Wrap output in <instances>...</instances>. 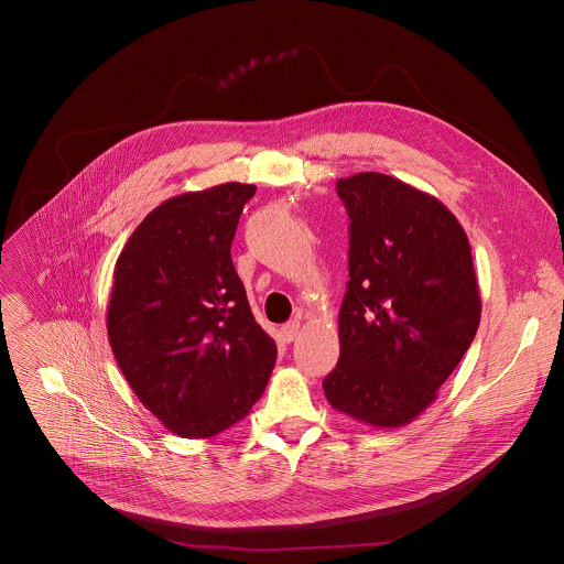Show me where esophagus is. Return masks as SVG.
<instances>
[{
	"instance_id": "1",
	"label": "esophagus",
	"mask_w": 564,
	"mask_h": 564,
	"mask_svg": "<svg viewBox=\"0 0 564 564\" xmlns=\"http://www.w3.org/2000/svg\"><path fill=\"white\" fill-rule=\"evenodd\" d=\"M299 333H301V322L299 319H292V322L281 326V335H283L285 341H294L299 337Z\"/></svg>"
}]
</instances>
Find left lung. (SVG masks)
I'll return each mask as SVG.
<instances>
[{
	"instance_id": "1",
	"label": "left lung",
	"mask_w": 564,
	"mask_h": 564,
	"mask_svg": "<svg viewBox=\"0 0 564 564\" xmlns=\"http://www.w3.org/2000/svg\"><path fill=\"white\" fill-rule=\"evenodd\" d=\"M350 218L339 361L328 404L368 426L398 429L435 402L480 324L465 229L435 196L382 173L337 182Z\"/></svg>"
}]
</instances>
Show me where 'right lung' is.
Segmentation results:
<instances>
[{
	"instance_id": "right-lung-1",
	"label": "right lung",
	"mask_w": 564,
	"mask_h": 564,
	"mask_svg": "<svg viewBox=\"0 0 564 564\" xmlns=\"http://www.w3.org/2000/svg\"><path fill=\"white\" fill-rule=\"evenodd\" d=\"M254 189L229 182L164 200L115 265V359L138 400L180 437H214L247 417L276 361L231 261Z\"/></svg>"
}]
</instances>
